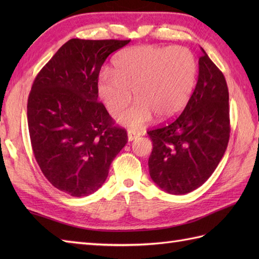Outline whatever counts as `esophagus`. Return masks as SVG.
<instances>
[{
	"instance_id": "obj_1",
	"label": "esophagus",
	"mask_w": 259,
	"mask_h": 259,
	"mask_svg": "<svg viewBox=\"0 0 259 259\" xmlns=\"http://www.w3.org/2000/svg\"><path fill=\"white\" fill-rule=\"evenodd\" d=\"M139 136H140V133H136V131H129V133H128V140L133 141V140L138 138Z\"/></svg>"
}]
</instances>
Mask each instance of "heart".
Segmentation results:
<instances>
[{"instance_id":"b5f03b06","label":"heart","mask_w":259,"mask_h":259,"mask_svg":"<svg viewBox=\"0 0 259 259\" xmlns=\"http://www.w3.org/2000/svg\"><path fill=\"white\" fill-rule=\"evenodd\" d=\"M113 74L103 70L97 80L99 97L112 114L131 102L137 103L119 115V122L140 128L156 115L169 121L186 108L197 81V61L183 47L146 45L120 52L113 59Z\"/></svg>"}]
</instances>
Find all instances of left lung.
Returning <instances> with one entry per match:
<instances>
[{
	"mask_svg": "<svg viewBox=\"0 0 259 259\" xmlns=\"http://www.w3.org/2000/svg\"><path fill=\"white\" fill-rule=\"evenodd\" d=\"M202 50L190 100L171 122L148 130V161L153 183L168 194L185 195L210 177L229 141V93L223 72Z\"/></svg>",
	"mask_w": 259,
	"mask_h": 259,
	"instance_id": "left-lung-1",
	"label": "left lung"
}]
</instances>
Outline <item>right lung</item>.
<instances>
[{
    "mask_svg": "<svg viewBox=\"0 0 259 259\" xmlns=\"http://www.w3.org/2000/svg\"><path fill=\"white\" fill-rule=\"evenodd\" d=\"M129 42L71 38L32 84L27 125L34 158L52 186L72 197L100 188L128 141L97 101V80L107 58Z\"/></svg>",
    "mask_w": 259,
    "mask_h": 259,
    "instance_id": "obj_1",
    "label": "right lung"
}]
</instances>
